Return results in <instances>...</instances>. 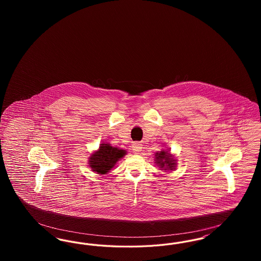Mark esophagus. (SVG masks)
Listing matches in <instances>:
<instances>
[{
	"instance_id": "1",
	"label": "esophagus",
	"mask_w": 261,
	"mask_h": 261,
	"mask_svg": "<svg viewBox=\"0 0 261 261\" xmlns=\"http://www.w3.org/2000/svg\"><path fill=\"white\" fill-rule=\"evenodd\" d=\"M132 149L134 150V152H140L141 151V149H142V144H140V143H138V142H135V143H133V145H132Z\"/></svg>"
}]
</instances>
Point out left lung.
<instances>
[{"instance_id":"obj_1","label":"left lung","mask_w":261,"mask_h":261,"mask_svg":"<svg viewBox=\"0 0 261 261\" xmlns=\"http://www.w3.org/2000/svg\"><path fill=\"white\" fill-rule=\"evenodd\" d=\"M156 163L164 170H172L175 167V161L171 158V154L167 151L162 150L155 154Z\"/></svg>"}]
</instances>
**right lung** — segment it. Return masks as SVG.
Returning a JSON list of instances; mask_svg holds the SVG:
<instances>
[{"mask_svg":"<svg viewBox=\"0 0 261 261\" xmlns=\"http://www.w3.org/2000/svg\"><path fill=\"white\" fill-rule=\"evenodd\" d=\"M126 151L123 149L112 147L109 144H101L99 150L94 152L90 156L89 164L93 171L97 173H108L121 158H123Z\"/></svg>","mask_w":261,"mask_h":261,"instance_id":"1","label":"right lung"}]
</instances>
